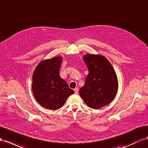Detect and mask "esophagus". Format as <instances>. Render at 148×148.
<instances>
[{
	"mask_svg": "<svg viewBox=\"0 0 148 148\" xmlns=\"http://www.w3.org/2000/svg\"><path fill=\"white\" fill-rule=\"evenodd\" d=\"M74 90L75 94H77V93H78V91H79V89H78V88H75Z\"/></svg>",
	"mask_w": 148,
	"mask_h": 148,
	"instance_id": "34e87169",
	"label": "esophagus"
}]
</instances>
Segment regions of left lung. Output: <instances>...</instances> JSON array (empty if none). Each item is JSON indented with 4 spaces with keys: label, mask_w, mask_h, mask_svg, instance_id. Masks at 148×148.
I'll return each mask as SVG.
<instances>
[{
    "label": "left lung",
    "mask_w": 148,
    "mask_h": 148,
    "mask_svg": "<svg viewBox=\"0 0 148 148\" xmlns=\"http://www.w3.org/2000/svg\"><path fill=\"white\" fill-rule=\"evenodd\" d=\"M83 60L89 74L79 94L88 107L100 109L111 103L118 90V80L110 62L100 54H87Z\"/></svg>",
    "instance_id": "1"
}]
</instances>
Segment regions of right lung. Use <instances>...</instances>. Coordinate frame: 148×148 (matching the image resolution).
<instances>
[{"label": "right lung", "instance_id": "obj_1", "mask_svg": "<svg viewBox=\"0 0 148 148\" xmlns=\"http://www.w3.org/2000/svg\"><path fill=\"white\" fill-rule=\"evenodd\" d=\"M62 58L56 56L40 61L32 75V92L37 101L49 110L63 106L67 97L74 93L60 76Z\"/></svg>", "mask_w": 148, "mask_h": 148}]
</instances>
